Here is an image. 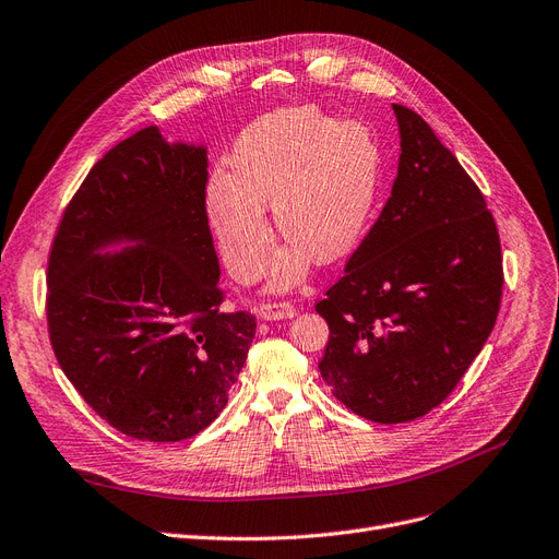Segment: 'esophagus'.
<instances>
[{
  "label": "esophagus",
  "mask_w": 559,
  "mask_h": 559,
  "mask_svg": "<svg viewBox=\"0 0 559 559\" xmlns=\"http://www.w3.org/2000/svg\"><path fill=\"white\" fill-rule=\"evenodd\" d=\"M258 318L264 322H276V320H289L295 318L297 310L293 304L287 301H274V304H260L258 306Z\"/></svg>",
  "instance_id": "1"
}]
</instances>
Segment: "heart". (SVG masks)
<instances>
[{"mask_svg": "<svg viewBox=\"0 0 559 559\" xmlns=\"http://www.w3.org/2000/svg\"><path fill=\"white\" fill-rule=\"evenodd\" d=\"M379 143L360 120H337L314 107L266 114L241 132L230 174L210 176L203 193L207 226L228 270L253 281L264 266L272 228L287 245L270 266V289L299 285L310 262L347 255L366 228L379 185Z\"/></svg>", "mask_w": 559, "mask_h": 559, "instance_id": "heart-1", "label": "heart"}]
</instances>
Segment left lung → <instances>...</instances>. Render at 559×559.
<instances>
[{
	"mask_svg": "<svg viewBox=\"0 0 559 559\" xmlns=\"http://www.w3.org/2000/svg\"><path fill=\"white\" fill-rule=\"evenodd\" d=\"M391 199L314 310L329 324L320 374L360 418L397 425L439 406L493 331L500 237L481 191L433 130L393 105Z\"/></svg>",
	"mask_w": 559,
	"mask_h": 559,
	"instance_id": "1",
	"label": "left lung"
}]
</instances>
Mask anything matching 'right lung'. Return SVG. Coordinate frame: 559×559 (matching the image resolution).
I'll use <instances>...</instances> for the list:
<instances>
[{
  "instance_id": "1",
  "label": "right lung",
  "mask_w": 559,
  "mask_h": 559,
  "mask_svg": "<svg viewBox=\"0 0 559 559\" xmlns=\"http://www.w3.org/2000/svg\"><path fill=\"white\" fill-rule=\"evenodd\" d=\"M205 182L207 145L145 128L91 168L52 245L59 366L95 414L139 441L205 429L255 335L251 312L219 308Z\"/></svg>"
}]
</instances>
